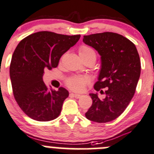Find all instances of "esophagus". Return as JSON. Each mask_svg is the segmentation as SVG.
<instances>
[{
  "label": "esophagus",
  "mask_w": 154,
  "mask_h": 154,
  "mask_svg": "<svg viewBox=\"0 0 154 154\" xmlns=\"http://www.w3.org/2000/svg\"><path fill=\"white\" fill-rule=\"evenodd\" d=\"M72 95H73V96L75 97L76 98H80V97L83 96V95H80V94H72Z\"/></svg>",
  "instance_id": "34e87169"
}]
</instances>
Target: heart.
<instances>
[{"instance_id": "b5f03b06", "label": "heart", "mask_w": 154, "mask_h": 154, "mask_svg": "<svg viewBox=\"0 0 154 154\" xmlns=\"http://www.w3.org/2000/svg\"><path fill=\"white\" fill-rule=\"evenodd\" d=\"M79 54L80 57L92 56L96 59V53L95 50L88 46H82L79 49ZM89 83V79L86 77H72L67 80V86L68 88L75 92H82L85 89L86 85Z\"/></svg>"}]
</instances>
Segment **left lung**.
Segmentation results:
<instances>
[{
	"label": "left lung",
	"mask_w": 154,
	"mask_h": 154,
	"mask_svg": "<svg viewBox=\"0 0 154 154\" xmlns=\"http://www.w3.org/2000/svg\"><path fill=\"white\" fill-rule=\"evenodd\" d=\"M83 41L101 56L96 91L105 90V98L90 93L92 104L85 116L96 123H107L121 115L132 100L141 74V62L135 44L121 34L104 32L83 36Z\"/></svg>",
	"instance_id": "left-lung-1"
}]
</instances>
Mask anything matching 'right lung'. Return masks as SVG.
Returning <instances> with one entry per match:
<instances>
[{
	"mask_svg": "<svg viewBox=\"0 0 154 154\" xmlns=\"http://www.w3.org/2000/svg\"><path fill=\"white\" fill-rule=\"evenodd\" d=\"M80 35L39 31L28 36L16 47L10 67L14 98L22 111L37 121L57 118L68 97L63 87L48 89L43 81L46 69L59 65L61 56L75 45Z\"/></svg>",
	"mask_w": 154,
	"mask_h": 154,
	"instance_id": "right-lung-1",
	"label": "right lung"
}]
</instances>
